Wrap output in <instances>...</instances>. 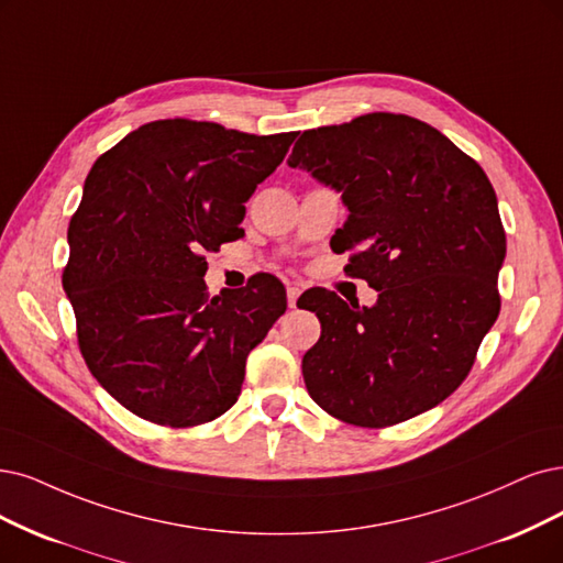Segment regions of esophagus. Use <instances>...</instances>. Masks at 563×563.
<instances>
[{
  "mask_svg": "<svg viewBox=\"0 0 563 563\" xmlns=\"http://www.w3.org/2000/svg\"><path fill=\"white\" fill-rule=\"evenodd\" d=\"M299 295H301V285H287V303H289V308H295L297 306V299H299Z\"/></svg>",
  "mask_w": 563,
  "mask_h": 563,
  "instance_id": "esophagus-1",
  "label": "esophagus"
}]
</instances>
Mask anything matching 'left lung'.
I'll list each match as a JSON object with an SVG mask.
<instances>
[{
    "label": "left lung",
    "instance_id": "8db88e82",
    "mask_svg": "<svg viewBox=\"0 0 563 563\" xmlns=\"http://www.w3.org/2000/svg\"><path fill=\"white\" fill-rule=\"evenodd\" d=\"M287 164L341 192L347 220L331 243L378 292L371 308L322 287L297 301L322 324L301 362L310 399L368 429L439 406L501 310L506 232L483 166L431 124L383 111L303 132Z\"/></svg>",
    "mask_w": 563,
    "mask_h": 563
}]
</instances>
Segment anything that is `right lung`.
Returning <instances> with one entry per match:
<instances>
[{"mask_svg":"<svg viewBox=\"0 0 563 563\" xmlns=\"http://www.w3.org/2000/svg\"><path fill=\"white\" fill-rule=\"evenodd\" d=\"M295 139L169 118L141 124L92 164L62 285L82 360L139 418L183 429L236 404L250 350L287 297L271 274L211 297L203 253L243 236V203Z\"/></svg>","mask_w":563,"mask_h":563,"instance_id":"obj_1","label":"right lung"}]
</instances>
